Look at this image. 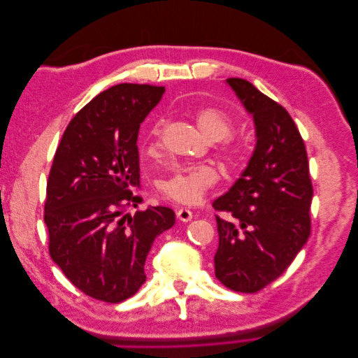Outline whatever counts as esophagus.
<instances>
[{
	"mask_svg": "<svg viewBox=\"0 0 358 358\" xmlns=\"http://www.w3.org/2000/svg\"><path fill=\"white\" fill-rule=\"evenodd\" d=\"M176 215H178V220L179 221H182V222H188V221H191L192 220V212L189 210V209H187V208H180V209H178V212H176Z\"/></svg>",
	"mask_w": 358,
	"mask_h": 358,
	"instance_id": "obj_1",
	"label": "esophagus"
}]
</instances>
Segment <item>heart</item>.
I'll return each instance as SVG.
<instances>
[{"label":"heart","mask_w":358,"mask_h":358,"mask_svg":"<svg viewBox=\"0 0 358 358\" xmlns=\"http://www.w3.org/2000/svg\"><path fill=\"white\" fill-rule=\"evenodd\" d=\"M197 125L210 140L218 143V155L229 166H239L245 161L249 146L243 138L233 133L234 117L218 106H201L194 112ZM167 127V119L159 117L149 129L148 152L155 155L161 149L162 136ZM218 180V171L210 164L179 166L171 175L159 182L158 191L162 199L182 204H194L210 189Z\"/></svg>","instance_id":"1"}]
</instances>
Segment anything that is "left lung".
<instances>
[{"instance_id": "left-lung-1", "label": "left lung", "mask_w": 358, "mask_h": 358, "mask_svg": "<svg viewBox=\"0 0 358 358\" xmlns=\"http://www.w3.org/2000/svg\"><path fill=\"white\" fill-rule=\"evenodd\" d=\"M254 116L257 146L242 176L213 209L220 218L215 276L233 291L257 292L282 275L310 234L313 188L308 154L289 113L245 79H227Z\"/></svg>"}]
</instances>
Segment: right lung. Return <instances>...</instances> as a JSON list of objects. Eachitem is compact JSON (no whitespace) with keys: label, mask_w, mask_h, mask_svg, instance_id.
I'll list each match as a JSON object with an SVG mask.
<instances>
[{"label":"right lung","mask_w":358,"mask_h":358,"mask_svg":"<svg viewBox=\"0 0 358 358\" xmlns=\"http://www.w3.org/2000/svg\"><path fill=\"white\" fill-rule=\"evenodd\" d=\"M164 86L119 83L76 113L53 157L45 222L49 254L70 282L92 299L119 303L146 280L155 237L175 224L169 208L137 210L142 197L137 137Z\"/></svg>","instance_id":"1"}]
</instances>
